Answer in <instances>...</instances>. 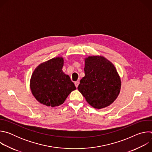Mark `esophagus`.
<instances>
[{
    "label": "esophagus",
    "mask_w": 152,
    "mask_h": 152,
    "mask_svg": "<svg viewBox=\"0 0 152 152\" xmlns=\"http://www.w3.org/2000/svg\"><path fill=\"white\" fill-rule=\"evenodd\" d=\"M75 84L76 87L77 88V86H78V85H79V81H76V82H75Z\"/></svg>",
    "instance_id": "esophagus-1"
}]
</instances>
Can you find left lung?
<instances>
[{
  "mask_svg": "<svg viewBox=\"0 0 152 152\" xmlns=\"http://www.w3.org/2000/svg\"><path fill=\"white\" fill-rule=\"evenodd\" d=\"M84 72L77 89L86 102L98 110L111 104L121 86L114 65L102 56H90L85 58Z\"/></svg>",
  "mask_w": 152,
  "mask_h": 152,
  "instance_id": "obj_1",
  "label": "left lung"
}]
</instances>
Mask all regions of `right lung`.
Masks as SVG:
<instances>
[{
    "label": "right lung",
    "mask_w": 152,
    "mask_h": 152,
    "mask_svg": "<svg viewBox=\"0 0 152 152\" xmlns=\"http://www.w3.org/2000/svg\"><path fill=\"white\" fill-rule=\"evenodd\" d=\"M63 66L64 58L58 56L41 63L33 72L30 88L40 103L47 106H58L76 89L69 76L63 72Z\"/></svg>",
    "instance_id": "right-lung-1"
}]
</instances>
